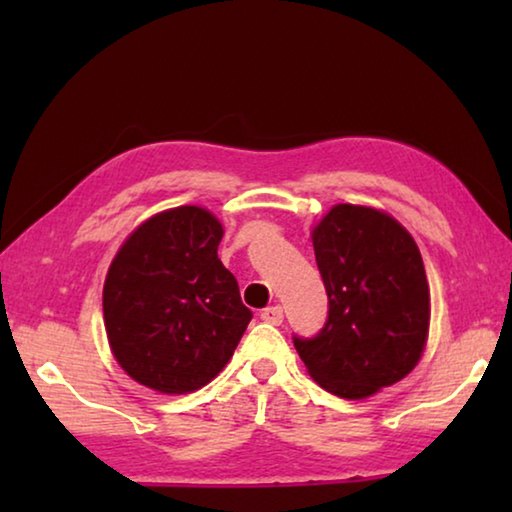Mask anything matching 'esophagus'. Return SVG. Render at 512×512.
Here are the masks:
<instances>
[{"label": "esophagus", "instance_id": "34e87169", "mask_svg": "<svg viewBox=\"0 0 512 512\" xmlns=\"http://www.w3.org/2000/svg\"><path fill=\"white\" fill-rule=\"evenodd\" d=\"M282 318H284V311H282V307H280V305H275V307H266V309L262 311V320H264V323L280 325V323H282Z\"/></svg>", "mask_w": 512, "mask_h": 512}]
</instances>
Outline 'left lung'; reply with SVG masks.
Listing matches in <instances>:
<instances>
[{"mask_svg": "<svg viewBox=\"0 0 512 512\" xmlns=\"http://www.w3.org/2000/svg\"><path fill=\"white\" fill-rule=\"evenodd\" d=\"M327 320L293 336L309 375L327 393L363 400L404 379L429 334V282L413 237L372 207L334 205L314 232Z\"/></svg>", "mask_w": 512, "mask_h": 512, "instance_id": "1", "label": "left lung"}]
</instances>
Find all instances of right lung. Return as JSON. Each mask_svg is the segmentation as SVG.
<instances>
[{"mask_svg": "<svg viewBox=\"0 0 512 512\" xmlns=\"http://www.w3.org/2000/svg\"><path fill=\"white\" fill-rule=\"evenodd\" d=\"M223 225L183 205L144 221L119 248L103 284L110 350L158 393L203 388L230 361L253 318L216 248Z\"/></svg>", "mask_w": 512, "mask_h": 512, "instance_id": "1", "label": "right lung"}]
</instances>
